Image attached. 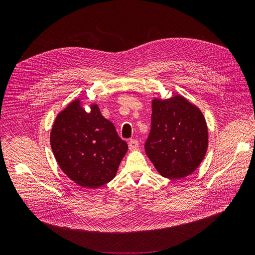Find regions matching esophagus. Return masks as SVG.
<instances>
[{
  "instance_id": "1",
  "label": "esophagus",
  "mask_w": 255,
  "mask_h": 255,
  "mask_svg": "<svg viewBox=\"0 0 255 255\" xmlns=\"http://www.w3.org/2000/svg\"><path fill=\"white\" fill-rule=\"evenodd\" d=\"M138 145H139V142H138L136 139H130L128 141V149L129 150H136L138 148Z\"/></svg>"
}]
</instances>
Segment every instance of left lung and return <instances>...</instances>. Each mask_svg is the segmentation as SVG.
I'll return each mask as SVG.
<instances>
[{
	"label": "left lung",
	"instance_id": "8db88e82",
	"mask_svg": "<svg viewBox=\"0 0 255 255\" xmlns=\"http://www.w3.org/2000/svg\"><path fill=\"white\" fill-rule=\"evenodd\" d=\"M207 145V126L199 107L181 95L152 100L144 149L161 176L177 180L190 175L202 163Z\"/></svg>",
	"mask_w": 255,
	"mask_h": 255
}]
</instances>
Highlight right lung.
Instances as JSON below:
<instances>
[{
    "label": "right lung",
    "mask_w": 255,
    "mask_h": 255,
    "mask_svg": "<svg viewBox=\"0 0 255 255\" xmlns=\"http://www.w3.org/2000/svg\"><path fill=\"white\" fill-rule=\"evenodd\" d=\"M50 142L61 170L85 188L111 182L128 151V143L103 117L98 104H90L87 113L79 99L56 116Z\"/></svg>",
    "instance_id": "1"
}]
</instances>
